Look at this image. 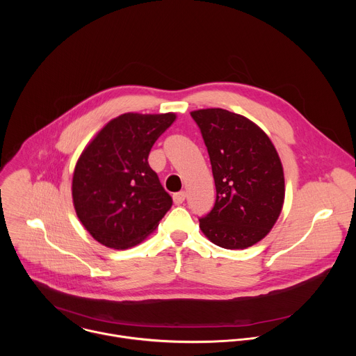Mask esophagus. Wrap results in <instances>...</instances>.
Listing matches in <instances>:
<instances>
[{"label": "esophagus", "mask_w": 356, "mask_h": 356, "mask_svg": "<svg viewBox=\"0 0 356 356\" xmlns=\"http://www.w3.org/2000/svg\"><path fill=\"white\" fill-rule=\"evenodd\" d=\"M184 200H186V193H184V191H179V193H176V194L173 195V201H175L176 206L183 204Z\"/></svg>", "instance_id": "34e87169"}]
</instances>
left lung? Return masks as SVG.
I'll return each instance as SVG.
<instances>
[{
    "label": "left lung",
    "mask_w": 356,
    "mask_h": 356,
    "mask_svg": "<svg viewBox=\"0 0 356 356\" xmlns=\"http://www.w3.org/2000/svg\"><path fill=\"white\" fill-rule=\"evenodd\" d=\"M207 146L217 198L200 229L225 249L264 239L284 202V175L269 136L243 115L207 108L190 113Z\"/></svg>",
    "instance_id": "left-lung-1"
}]
</instances>
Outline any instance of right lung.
I'll return each instance as SVG.
<instances>
[{"mask_svg": "<svg viewBox=\"0 0 356 356\" xmlns=\"http://www.w3.org/2000/svg\"><path fill=\"white\" fill-rule=\"evenodd\" d=\"M175 120V113L122 114L81 152L73 172V206L101 245L122 250L140 243L172 207L147 156Z\"/></svg>", "mask_w": 356, "mask_h": 356, "instance_id": "add662e5", "label": "right lung"}]
</instances>
